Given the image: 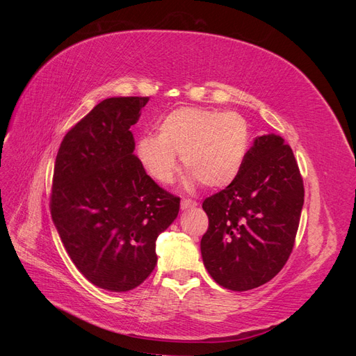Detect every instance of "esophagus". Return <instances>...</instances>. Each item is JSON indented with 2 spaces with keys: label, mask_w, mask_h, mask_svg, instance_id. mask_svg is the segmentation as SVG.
I'll return each mask as SVG.
<instances>
[{
  "label": "esophagus",
  "mask_w": 356,
  "mask_h": 356,
  "mask_svg": "<svg viewBox=\"0 0 356 356\" xmlns=\"http://www.w3.org/2000/svg\"><path fill=\"white\" fill-rule=\"evenodd\" d=\"M197 207V202L193 200V199H182L181 200V209H190V208H195Z\"/></svg>",
  "instance_id": "obj_1"
}]
</instances>
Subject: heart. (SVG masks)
<instances>
[{
	"label": "heart",
	"instance_id": "b5f03b06",
	"mask_svg": "<svg viewBox=\"0 0 356 356\" xmlns=\"http://www.w3.org/2000/svg\"><path fill=\"white\" fill-rule=\"evenodd\" d=\"M250 148L251 127L239 113L182 106L163 117L157 136L139 139L136 156L161 184L174 179L179 156L190 182L222 188L239 177Z\"/></svg>",
	"mask_w": 356,
	"mask_h": 356
}]
</instances>
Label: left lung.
Wrapping results in <instances>:
<instances>
[{
	"instance_id": "left-lung-1",
	"label": "left lung",
	"mask_w": 356,
	"mask_h": 356,
	"mask_svg": "<svg viewBox=\"0 0 356 356\" xmlns=\"http://www.w3.org/2000/svg\"><path fill=\"white\" fill-rule=\"evenodd\" d=\"M303 203L293 149L277 135L255 138L239 177L202 203L200 251L213 281L248 291L273 279L293 252Z\"/></svg>"
}]
</instances>
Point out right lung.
Segmentation results:
<instances>
[{
    "instance_id": "1",
    "label": "right lung",
    "mask_w": 356,
    "mask_h": 356,
    "mask_svg": "<svg viewBox=\"0 0 356 356\" xmlns=\"http://www.w3.org/2000/svg\"><path fill=\"white\" fill-rule=\"evenodd\" d=\"M148 96L99 102L63 136L53 170L50 212L80 273L124 293L157 264L156 241L177 218L179 197L147 175L129 131Z\"/></svg>"
}]
</instances>
